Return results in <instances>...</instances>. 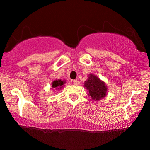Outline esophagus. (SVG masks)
<instances>
[{"instance_id": "1", "label": "esophagus", "mask_w": 150, "mask_h": 150, "mask_svg": "<svg viewBox=\"0 0 150 150\" xmlns=\"http://www.w3.org/2000/svg\"><path fill=\"white\" fill-rule=\"evenodd\" d=\"M73 84L74 85H79V81L78 80H73Z\"/></svg>"}]
</instances>
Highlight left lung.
Returning <instances> with one entry per match:
<instances>
[{
  "instance_id": "1",
  "label": "left lung",
  "mask_w": 150,
  "mask_h": 150,
  "mask_svg": "<svg viewBox=\"0 0 150 150\" xmlns=\"http://www.w3.org/2000/svg\"><path fill=\"white\" fill-rule=\"evenodd\" d=\"M85 87L89 91V96L96 101L103 99L106 94V87L104 82L94 75H89L85 82Z\"/></svg>"
}]
</instances>
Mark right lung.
I'll list each match as a JSON object with an SVG mask.
<instances>
[{"label":"right lung","instance_id":"add662e5","mask_svg":"<svg viewBox=\"0 0 150 150\" xmlns=\"http://www.w3.org/2000/svg\"><path fill=\"white\" fill-rule=\"evenodd\" d=\"M65 83L64 81L62 80H55L54 82H53L52 83V87L53 88H56V89H59L61 88L62 86L63 85V84Z\"/></svg>","mask_w":150,"mask_h":150}]
</instances>
